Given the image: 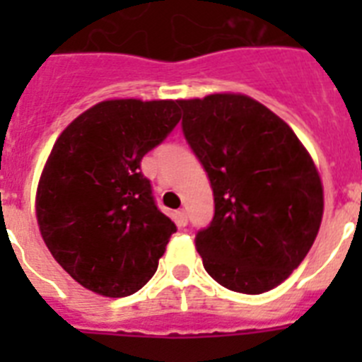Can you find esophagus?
<instances>
[{
    "instance_id": "obj_1",
    "label": "esophagus",
    "mask_w": 362,
    "mask_h": 362,
    "mask_svg": "<svg viewBox=\"0 0 362 362\" xmlns=\"http://www.w3.org/2000/svg\"><path fill=\"white\" fill-rule=\"evenodd\" d=\"M175 223H177V226H187L188 217L185 210H177V212H175Z\"/></svg>"
}]
</instances>
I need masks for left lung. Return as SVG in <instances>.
Instances as JSON below:
<instances>
[{
	"label": "left lung",
	"mask_w": 362,
	"mask_h": 362,
	"mask_svg": "<svg viewBox=\"0 0 362 362\" xmlns=\"http://www.w3.org/2000/svg\"><path fill=\"white\" fill-rule=\"evenodd\" d=\"M179 107L216 203L212 223L196 235L204 270L232 292L276 288L321 226L325 197L310 153L288 124L248 95L179 99Z\"/></svg>",
	"instance_id": "1"
}]
</instances>
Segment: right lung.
<instances>
[{"label": "right lung", "mask_w": 362, "mask_h": 362, "mask_svg": "<svg viewBox=\"0 0 362 362\" xmlns=\"http://www.w3.org/2000/svg\"><path fill=\"white\" fill-rule=\"evenodd\" d=\"M179 119V101L108 99L54 143L37 185V225L54 259L86 290L132 296L158 270L177 228L153 201L141 159Z\"/></svg>", "instance_id": "add662e5"}]
</instances>
